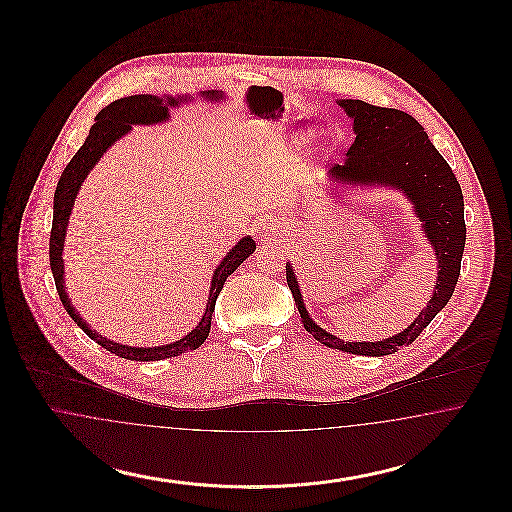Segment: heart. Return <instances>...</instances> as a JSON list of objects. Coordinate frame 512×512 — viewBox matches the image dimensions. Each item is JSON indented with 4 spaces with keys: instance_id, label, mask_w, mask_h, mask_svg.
I'll use <instances>...</instances> for the list:
<instances>
[{
    "instance_id": "b5f03b06",
    "label": "heart",
    "mask_w": 512,
    "mask_h": 512,
    "mask_svg": "<svg viewBox=\"0 0 512 512\" xmlns=\"http://www.w3.org/2000/svg\"><path fill=\"white\" fill-rule=\"evenodd\" d=\"M297 140H299V138H295V140H293V142H297Z\"/></svg>"
}]
</instances>
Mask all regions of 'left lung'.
Masks as SVG:
<instances>
[{
  "instance_id": "1",
  "label": "left lung",
  "mask_w": 512,
  "mask_h": 512,
  "mask_svg": "<svg viewBox=\"0 0 512 512\" xmlns=\"http://www.w3.org/2000/svg\"><path fill=\"white\" fill-rule=\"evenodd\" d=\"M336 103L353 121L355 142L345 153V163L328 171V180L363 188L386 186L405 195L413 203L422 234L434 249L438 261L436 286L428 305L403 332L380 341H345L311 318L292 263H286V280L301 322L315 340L345 353L382 357L413 343L455 292L466 242L463 192L422 124L409 113L376 107L361 99H340Z\"/></svg>"
}]
</instances>
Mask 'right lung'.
Segmentation results:
<instances>
[{
  "instance_id": "obj_1",
  "label": "right lung",
  "mask_w": 512,
  "mask_h": 512,
  "mask_svg": "<svg viewBox=\"0 0 512 512\" xmlns=\"http://www.w3.org/2000/svg\"><path fill=\"white\" fill-rule=\"evenodd\" d=\"M201 98L207 101H219L226 96L220 90H207L199 94ZM190 96H151V94H140V96H128V98L117 99L103 107L96 117V122L90 128V134L86 142L76 151L71 163L61 174L55 195H53V224H51V238H49V265L55 278V288L59 293V299L65 307V311L71 315L74 322L84 330L88 338L105 347L107 351L119 355L122 359L128 361H161L169 357H178L186 351L197 349L203 341L207 340L209 330H211V318L215 313V303L219 297L220 290L226 282V278L244 263L245 259L255 251V242L251 236H245L238 244L234 245L219 265L213 270L211 278V288H209V297L207 305L203 311V317L197 322L192 332H188L182 340L172 341L167 345H157V347H132V345H122L117 341L107 340L105 336L92 330V326L78 315L74 309L67 288H65V263H63V247H65V236H67V226L73 213L76 194L86 180V176L99 163L103 153L119 142L122 136H126L134 124H159L171 119L172 107H180L186 101H192Z\"/></svg>"
}]
</instances>
